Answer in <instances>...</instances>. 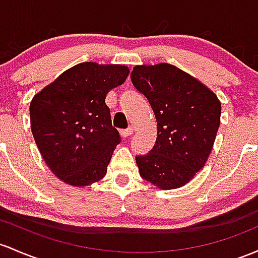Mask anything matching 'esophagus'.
I'll return each instance as SVG.
<instances>
[{
	"instance_id": "esophagus-1",
	"label": "esophagus",
	"mask_w": 258,
	"mask_h": 258,
	"mask_svg": "<svg viewBox=\"0 0 258 258\" xmlns=\"http://www.w3.org/2000/svg\"><path fill=\"white\" fill-rule=\"evenodd\" d=\"M132 134H134V128H132V127H128L127 130H122V131H121V136L124 138L128 137V136H131Z\"/></svg>"
}]
</instances>
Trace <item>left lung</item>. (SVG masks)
I'll return each mask as SVG.
<instances>
[{
	"label": "left lung",
	"instance_id": "8db88e82",
	"mask_svg": "<svg viewBox=\"0 0 258 258\" xmlns=\"http://www.w3.org/2000/svg\"><path fill=\"white\" fill-rule=\"evenodd\" d=\"M131 81L157 118L154 147L136 157L140 175L160 189L182 187L213 149L222 112L219 99L202 82L165 62L135 66Z\"/></svg>",
	"mask_w": 258,
	"mask_h": 258
}]
</instances>
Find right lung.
Wrapping results in <instances>:
<instances>
[{
	"instance_id": "1",
	"label": "right lung",
	"mask_w": 258,
	"mask_h": 258,
	"mask_svg": "<svg viewBox=\"0 0 258 258\" xmlns=\"http://www.w3.org/2000/svg\"><path fill=\"white\" fill-rule=\"evenodd\" d=\"M124 64L83 62L61 73L30 101V127L42 159L75 187L101 180L116 146L106 94L128 77Z\"/></svg>"
}]
</instances>
